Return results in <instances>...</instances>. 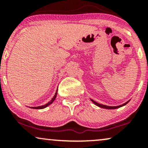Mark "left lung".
Listing matches in <instances>:
<instances>
[{
	"label": "left lung",
	"mask_w": 148,
	"mask_h": 148,
	"mask_svg": "<svg viewBox=\"0 0 148 148\" xmlns=\"http://www.w3.org/2000/svg\"><path fill=\"white\" fill-rule=\"evenodd\" d=\"M91 100H92V102L95 103V104L97 105V106H98L101 107V108H107V109H115V108H120V107H121V106H125V105H126L127 103L129 102V101H127L126 103H123V104H122V105H120V106H106V105L100 104V103H97V102H96V101H93L92 99H91Z\"/></svg>",
	"instance_id": "8db88e82"
}]
</instances>
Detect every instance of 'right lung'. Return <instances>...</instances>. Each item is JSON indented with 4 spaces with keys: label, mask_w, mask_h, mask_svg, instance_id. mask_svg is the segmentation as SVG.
<instances>
[{
    "label": "right lung",
    "mask_w": 148,
    "mask_h": 148,
    "mask_svg": "<svg viewBox=\"0 0 148 148\" xmlns=\"http://www.w3.org/2000/svg\"><path fill=\"white\" fill-rule=\"evenodd\" d=\"M56 95H57V92H56L55 95H54L53 97L52 98V99L51 100V101H49V102H48L47 103H46L45 105H43V106H37V107H31V108H35V109H42V108H46V107H47V106H49V105L51 104V103H52L53 102V101H54V100H55L56 97Z\"/></svg>",
    "instance_id": "obj_1"
}]
</instances>
